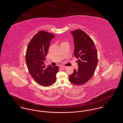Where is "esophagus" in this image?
I'll use <instances>...</instances> for the list:
<instances>
[{
    "mask_svg": "<svg viewBox=\"0 0 123 123\" xmlns=\"http://www.w3.org/2000/svg\"><path fill=\"white\" fill-rule=\"evenodd\" d=\"M60 67H61L62 69H65V68H66V66H65L62 65V66H61Z\"/></svg>",
    "mask_w": 123,
    "mask_h": 123,
    "instance_id": "34e87169",
    "label": "esophagus"
}]
</instances>
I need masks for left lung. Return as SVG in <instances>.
<instances>
[{"instance_id":"1","label":"left lung","mask_w":123,"mask_h":123,"mask_svg":"<svg viewBox=\"0 0 123 123\" xmlns=\"http://www.w3.org/2000/svg\"><path fill=\"white\" fill-rule=\"evenodd\" d=\"M74 38V55L78 58L79 69L70 75L69 81L81 86L86 84L94 74L98 62L97 50L92 39L83 31L77 29L71 31Z\"/></svg>"}]
</instances>
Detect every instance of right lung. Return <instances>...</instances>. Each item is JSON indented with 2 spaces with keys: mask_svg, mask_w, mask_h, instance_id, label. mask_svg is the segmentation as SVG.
Segmentation results:
<instances>
[{
  "mask_svg": "<svg viewBox=\"0 0 123 123\" xmlns=\"http://www.w3.org/2000/svg\"><path fill=\"white\" fill-rule=\"evenodd\" d=\"M55 35L48 32L40 31L30 41L27 48L25 61L29 73L37 83L43 86H50L56 81L58 66L48 65L44 62L51 40Z\"/></svg>",
  "mask_w": 123,
  "mask_h": 123,
  "instance_id": "right-lung-1",
  "label": "right lung"
}]
</instances>
